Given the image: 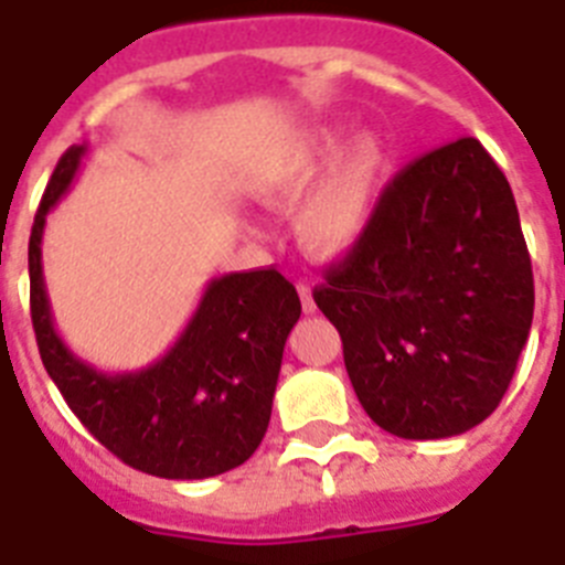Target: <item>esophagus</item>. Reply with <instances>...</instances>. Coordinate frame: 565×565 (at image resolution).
<instances>
[{"mask_svg":"<svg viewBox=\"0 0 565 565\" xmlns=\"http://www.w3.org/2000/svg\"><path fill=\"white\" fill-rule=\"evenodd\" d=\"M297 291H299V299H302V311H306V313L317 311V302H313L311 286H308V282H299Z\"/></svg>","mask_w":565,"mask_h":565,"instance_id":"1","label":"esophagus"}]
</instances>
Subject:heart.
Segmentation results:
<instances>
[{
    "instance_id": "1",
    "label": "heart",
    "mask_w": 565,
    "mask_h": 565,
    "mask_svg": "<svg viewBox=\"0 0 565 565\" xmlns=\"http://www.w3.org/2000/svg\"><path fill=\"white\" fill-rule=\"evenodd\" d=\"M342 135L322 129L302 149L279 161L257 186L266 206L297 203L326 168L297 214L299 246L317 259H339L359 246L376 217L384 183L391 174V143L379 129L353 135L339 152Z\"/></svg>"
}]
</instances>
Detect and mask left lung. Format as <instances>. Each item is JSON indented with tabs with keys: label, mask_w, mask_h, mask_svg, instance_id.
Segmentation results:
<instances>
[{
	"label": "left lung",
	"mask_w": 565,
	"mask_h": 565,
	"mask_svg": "<svg viewBox=\"0 0 565 565\" xmlns=\"http://www.w3.org/2000/svg\"><path fill=\"white\" fill-rule=\"evenodd\" d=\"M364 413L398 438H450L501 404L535 313L509 181L476 138L422 154L364 239L313 288Z\"/></svg>",
	"instance_id": "left-lung-1"
}]
</instances>
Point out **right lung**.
<instances>
[{
    "label": "right lung",
    "mask_w": 565,
    "mask_h": 565,
    "mask_svg": "<svg viewBox=\"0 0 565 565\" xmlns=\"http://www.w3.org/2000/svg\"><path fill=\"white\" fill-rule=\"evenodd\" d=\"M87 143L56 163L30 228V317L44 371L113 456L172 481H201L254 456L271 418L279 364L302 306L277 268L214 277L178 342L141 371L102 373L58 337L42 274L50 209L67 194Z\"/></svg>",
    "instance_id": "obj_1"
}]
</instances>
